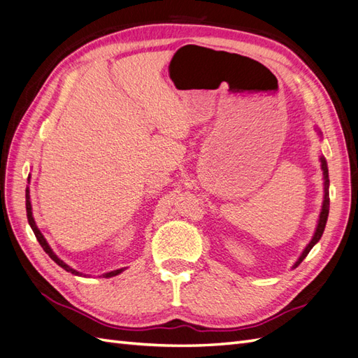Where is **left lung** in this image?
I'll return each mask as SVG.
<instances>
[{"label":"left lung","mask_w":358,"mask_h":358,"mask_svg":"<svg viewBox=\"0 0 358 358\" xmlns=\"http://www.w3.org/2000/svg\"><path fill=\"white\" fill-rule=\"evenodd\" d=\"M315 131H317V134L322 137V131L319 128H315ZM320 168L323 171V203H322V209H320V215H319V220H317V226H315V230H314V235L311 238V241L308 244H306V247L303 248V252L301 253V256H299V259L294 262L293 268H296L299 264H301L306 255H308L311 252V248L319 243L322 235H323V230H325V226H327V221H328V213H329V177H328V164H327V160L325 157L320 155Z\"/></svg>","instance_id":"8db88e82"}]
</instances>
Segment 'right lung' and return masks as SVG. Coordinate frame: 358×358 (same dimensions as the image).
<instances>
[{
	"mask_svg": "<svg viewBox=\"0 0 358 358\" xmlns=\"http://www.w3.org/2000/svg\"><path fill=\"white\" fill-rule=\"evenodd\" d=\"M27 181H29V185H30V177L27 178ZM26 210H27V220H29L30 227H31V230H33V234H35V236H36V239H38V243L41 244V247L44 248V252H45L50 257H52V259H53L57 265H59V267H62L65 271H69V273L74 274V276H87V274H84V273H80V271H78V270L71 268L69 264H65V262L61 259V257H57V255L52 250V247L48 245V243H47V239L44 238V235L41 234V230L38 229L36 222H35V218H33L31 203H30V189H29V186H27V189H26ZM123 270H124V268H119V270H114V271L103 273V274H102V278H113V276H117V274H120Z\"/></svg>",
	"mask_w": 358,
	"mask_h": 358,
	"instance_id": "right-lung-1",
	"label": "right lung"
}]
</instances>
